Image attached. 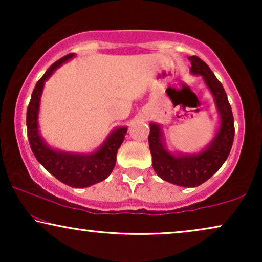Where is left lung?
I'll list each match as a JSON object with an SVG mask.
<instances>
[{"label":"left lung","mask_w":262,"mask_h":262,"mask_svg":"<svg viewBox=\"0 0 262 262\" xmlns=\"http://www.w3.org/2000/svg\"><path fill=\"white\" fill-rule=\"evenodd\" d=\"M191 73L202 75L204 82L212 93L221 117V126L210 144L196 154L171 155L164 148L162 130L160 125L150 123L149 148L152 155V167L156 174L164 181L182 186L196 187L212 177L222 167L230 154L235 136L234 117L227 93L209 66L196 56H191Z\"/></svg>","instance_id":"1"}]
</instances>
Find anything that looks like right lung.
<instances>
[{"label":"right lung","mask_w":262,"mask_h":262,"mask_svg":"<svg viewBox=\"0 0 262 262\" xmlns=\"http://www.w3.org/2000/svg\"><path fill=\"white\" fill-rule=\"evenodd\" d=\"M74 53L64 56L46 70L37 82L32 93L30 105L27 107V136L31 149L35 159L60 182L75 188H83L105 180L112 173L116 166L117 151L123 143L127 127H118L111 134L103 144L92 154H71L55 150L46 144L38 130L39 105L44 83L53 71L68 59L73 58Z\"/></svg>","instance_id":"1"}]
</instances>
